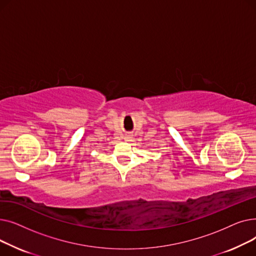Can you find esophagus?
<instances>
[{
  "mask_svg": "<svg viewBox=\"0 0 256 256\" xmlns=\"http://www.w3.org/2000/svg\"><path fill=\"white\" fill-rule=\"evenodd\" d=\"M128 137H130V136H128Z\"/></svg>",
  "mask_w": 256,
  "mask_h": 256,
  "instance_id": "esophagus-1",
  "label": "esophagus"
}]
</instances>
